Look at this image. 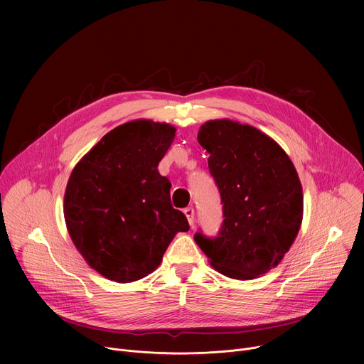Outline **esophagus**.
<instances>
[{
    "instance_id": "1",
    "label": "esophagus",
    "mask_w": 364,
    "mask_h": 364,
    "mask_svg": "<svg viewBox=\"0 0 364 364\" xmlns=\"http://www.w3.org/2000/svg\"><path fill=\"white\" fill-rule=\"evenodd\" d=\"M184 215H186L190 226H193V223H194V209H193V207H187V209H184Z\"/></svg>"
}]
</instances>
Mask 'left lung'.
<instances>
[{
	"label": "left lung",
	"mask_w": 364,
	"mask_h": 364,
	"mask_svg": "<svg viewBox=\"0 0 364 364\" xmlns=\"http://www.w3.org/2000/svg\"><path fill=\"white\" fill-rule=\"evenodd\" d=\"M223 203L215 239L194 240L210 265L232 279H255L278 267L292 246L304 212L302 186L288 154L269 135L228 118L197 134Z\"/></svg>",
	"instance_id": "left-lung-1"
}]
</instances>
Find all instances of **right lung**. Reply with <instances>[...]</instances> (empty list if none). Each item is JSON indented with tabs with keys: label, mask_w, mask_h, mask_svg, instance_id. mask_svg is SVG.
<instances>
[{
	"label": "right lung",
	"mask_w": 364,
	"mask_h": 364,
	"mask_svg": "<svg viewBox=\"0 0 364 364\" xmlns=\"http://www.w3.org/2000/svg\"><path fill=\"white\" fill-rule=\"evenodd\" d=\"M174 136L166 122H125L85 154L69 177L68 232L87 265L107 279L145 278L174 236L190 229L171 205V183L157 170Z\"/></svg>",
	"instance_id": "right-lung-1"
}]
</instances>
